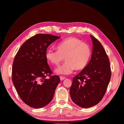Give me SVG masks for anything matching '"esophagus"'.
Returning <instances> with one entry per match:
<instances>
[{
	"mask_svg": "<svg viewBox=\"0 0 124 124\" xmlns=\"http://www.w3.org/2000/svg\"><path fill=\"white\" fill-rule=\"evenodd\" d=\"M66 78L65 77H63V76H60V80L62 81V80H63L64 79H65Z\"/></svg>",
	"mask_w": 124,
	"mask_h": 124,
	"instance_id": "esophagus-1",
	"label": "esophagus"
}]
</instances>
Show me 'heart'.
I'll use <instances>...</instances> for the list:
<instances>
[{
    "label": "heart",
    "instance_id": "obj_1",
    "mask_svg": "<svg viewBox=\"0 0 124 124\" xmlns=\"http://www.w3.org/2000/svg\"><path fill=\"white\" fill-rule=\"evenodd\" d=\"M57 49L48 50L45 56L48 62L55 66L62 63L65 58V63L55 70L59 74L68 75L74 69L82 70L87 66L92 55L89 45L75 37L64 39L58 44Z\"/></svg>",
    "mask_w": 124,
    "mask_h": 124
}]
</instances>
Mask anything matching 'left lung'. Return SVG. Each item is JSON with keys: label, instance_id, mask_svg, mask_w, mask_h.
Listing matches in <instances>:
<instances>
[{"label": "left lung", "instance_id": "1", "mask_svg": "<svg viewBox=\"0 0 124 124\" xmlns=\"http://www.w3.org/2000/svg\"><path fill=\"white\" fill-rule=\"evenodd\" d=\"M90 60L81 72L73 77L70 88L72 101L83 108L93 107L102 100L111 77L109 59L101 43L93 36Z\"/></svg>", "mask_w": 124, "mask_h": 124}]
</instances>
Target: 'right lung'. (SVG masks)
<instances>
[{
	"label": "right lung",
	"instance_id": "1",
	"mask_svg": "<svg viewBox=\"0 0 124 124\" xmlns=\"http://www.w3.org/2000/svg\"><path fill=\"white\" fill-rule=\"evenodd\" d=\"M60 38L37 34L22 45L14 59L13 84L22 101L31 108H41L49 103L60 81L58 75H51L45 56L49 46ZM47 75L49 79L46 78Z\"/></svg>",
	"mask_w": 124,
	"mask_h": 124
}]
</instances>
